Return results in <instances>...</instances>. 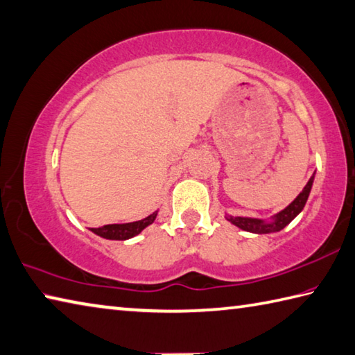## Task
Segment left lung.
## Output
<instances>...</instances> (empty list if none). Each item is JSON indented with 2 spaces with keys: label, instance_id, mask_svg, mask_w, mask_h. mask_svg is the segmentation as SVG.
<instances>
[{
  "label": "left lung",
  "instance_id": "left-lung-1",
  "mask_svg": "<svg viewBox=\"0 0 355 355\" xmlns=\"http://www.w3.org/2000/svg\"><path fill=\"white\" fill-rule=\"evenodd\" d=\"M315 180V173L309 180L307 184L302 188L296 198L292 203H288L284 209L276 212L275 216L270 218H254V217H241V216H227L225 218L230 223H233L234 227L241 228L243 231H248V233L254 234H270V233H278V231L284 230L287 225L293 220V218L300 214V212L304 209L306 202L309 196H311L312 184Z\"/></svg>",
  "mask_w": 355,
  "mask_h": 355
}]
</instances>
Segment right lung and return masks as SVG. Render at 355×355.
I'll return each mask as SVG.
<instances>
[{
	"mask_svg": "<svg viewBox=\"0 0 355 355\" xmlns=\"http://www.w3.org/2000/svg\"><path fill=\"white\" fill-rule=\"evenodd\" d=\"M158 216V211L152 212L150 216H147L143 220L138 222H130V223H113V225H104L101 228H92L94 234H98L104 239L108 241H127L132 239V237L138 236L141 231L149 227Z\"/></svg>",
	"mask_w": 355,
	"mask_h": 355,
	"instance_id": "add662e5",
	"label": "right lung"
}]
</instances>
